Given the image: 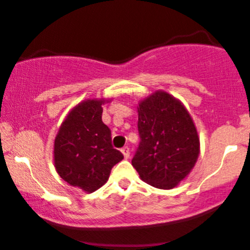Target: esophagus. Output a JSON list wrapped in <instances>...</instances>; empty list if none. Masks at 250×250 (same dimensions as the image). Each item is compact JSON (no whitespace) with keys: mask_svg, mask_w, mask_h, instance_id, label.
I'll use <instances>...</instances> for the list:
<instances>
[{"mask_svg":"<svg viewBox=\"0 0 250 250\" xmlns=\"http://www.w3.org/2000/svg\"><path fill=\"white\" fill-rule=\"evenodd\" d=\"M121 152H122L123 154V156H125V159H128V157H129V147L128 146H125V147H122V149H121Z\"/></svg>","mask_w":250,"mask_h":250,"instance_id":"1","label":"esophagus"}]
</instances>
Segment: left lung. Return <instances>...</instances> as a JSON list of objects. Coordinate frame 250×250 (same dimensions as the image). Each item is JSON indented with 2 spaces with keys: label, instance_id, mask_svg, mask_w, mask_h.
<instances>
[{
  "label": "left lung",
  "instance_id": "8db88e82",
  "mask_svg": "<svg viewBox=\"0 0 250 250\" xmlns=\"http://www.w3.org/2000/svg\"><path fill=\"white\" fill-rule=\"evenodd\" d=\"M139 147L132 165L140 178L159 189H172L198 161L200 140L186 106L164 90L139 101Z\"/></svg>",
  "mask_w": 250,
  "mask_h": 250
}]
</instances>
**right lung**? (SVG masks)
Segmentation results:
<instances>
[{
  "label": "right lung",
  "instance_id": "1",
  "mask_svg": "<svg viewBox=\"0 0 250 250\" xmlns=\"http://www.w3.org/2000/svg\"><path fill=\"white\" fill-rule=\"evenodd\" d=\"M110 99H86L74 106L58 129L53 162L69 186L93 193L108 181L111 169L123 155L111 144V130L101 120Z\"/></svg>",
  "mask_w": 250,
  "mask_h": 250
}]
</instances>
